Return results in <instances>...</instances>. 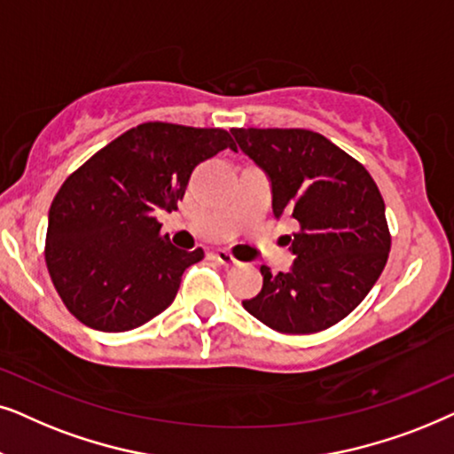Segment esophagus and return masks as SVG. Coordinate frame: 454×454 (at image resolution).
Instances as JSON below:
<instances>
[{"instance_id": "esophagus-1", "label": "esophagus", "mask_w": 454, "mask_h": 454, "mask_svg": "<svg viewBox=\"0 0 454 454\" xmlns=\"http://www.w3.org/2000/svg\"><path fill=\"white\" fill-rule=\"evenodd\" d=\"M214 259H215L217 263L226 265V268H232V265H239L237 259H234L228 251H215V253H214Z\"/></svg>"}]
</instances>
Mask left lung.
<instances>
[{
    "label": "left lung",
    "mask_w": 454,
    "mask_h": 454,
    "mask_svg": "<svg viewBox=\"0 0 454 454\" xmlns=\"http://www.w3.org/2000/svg\"><path fill=\"white\" fill-rule=\"evenodd\" d=\"M265 172L276 220L299 222L288 271L262 268L263 286L243 307L284 334H313L367 297L390 253L384 199L370 172L340 147L305 129H232Z\"/></svg>",
    "instance_id": "1"
}]
</instances>
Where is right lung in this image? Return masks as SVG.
Masks as SVG:
<instances>
[{
  "label": "right lung",
  "instance_id": "right-lung-1",
  "mask_svg": "<svg viewBox=\"0 0 454 454\" xmlns=\"http://www.w3.org/2000/svg\"><path fill=\"white\" fill-rule=\"evenodd\" d=\"M234 147L222 129L147 122L126 130L70 174L50 207L45 262L64 305L89 328L126 332L172 305L189 265L161 234L201 161Z\"/></svg>",
  "mask_w": 454,
  "mask_h": 454
}]
</instances>
